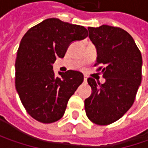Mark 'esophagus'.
Returning a JSON list of instances; mask_svg holds the SVG:
<instances>
[{"label":"esophagus","instance_id":"34e87169","mask_svg":"<svg viewBox=\"0 0 148 148\" xmlns=\"http://www.w3.org/2000/svg\"><path fill=\"white\" fill-rule=\"evenodd\" d=\"M86 81H87V77L86 76H84V82H86Z\"/></svg>","mask_w":148,"mask_h":148}]
</instances>
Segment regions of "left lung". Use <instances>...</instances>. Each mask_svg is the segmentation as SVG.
Masks as SVG:
<instances>
[{
  "label": "left lung",
  "instance_id": "left-lung-1",
  "mask_svg": "<svg viewBox=\"0 0 148 148\" xmlns=\"http://www.w3.org/2000/svg\"><path fill=\"white\" fill-rule=\"evenodd\" d=\"M89 38L97 50V63L104 84L90 77L92 93L85 99V110L91 122L108 125L131 108L142 82L143 58L134 38L121 28L101 25L88 27Z\"/></svg>",
  "mask_w": 148,
  "mask_h": 148
}]
</instances>
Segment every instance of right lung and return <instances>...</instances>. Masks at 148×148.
<instances>
[{"label":"right lung","mask_w":148,"mask_h":148,"mask_svg":"<svg viewBox=\"0 0 148 148\" xmlns=\"http://www.w3.org/2000/svg\"><path fill=\"white\" fill-rule=\"evenodd\" d=\"M88 36L81 25L50 18L32 27L22 38L15 61V88L28 114L38 122L59 120L67 102L83 82L82 72H58L53 64L65 56L70 43Z\"/></svg>","instance_id":"add662e5"}]
</instances>
